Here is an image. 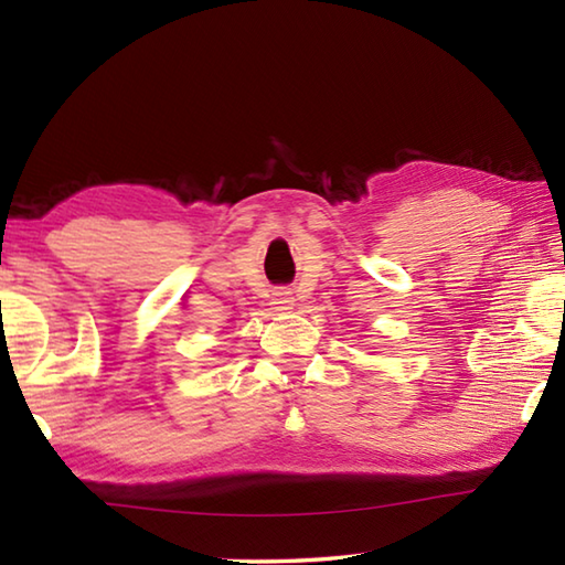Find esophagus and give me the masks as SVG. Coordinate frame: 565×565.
Listing matches in <instances>:
<instances>
[{
  "label": "esophagus",
  "instance_id": "1",
  "mask_svg": "<svg viewBox=\"0 0 565 565\" xmlns=\"http://www.w3.org/2000/svg\"><path fill=\"white\" fill-rule=\"evenodd\" d=\"M271 306H274L276 310H291V308L296 306V298L291 296V291L279 289V291L271 294Z\"/></svg>",
  "mask_w": 565,
  "mask_h": 565
}]
</instances>
